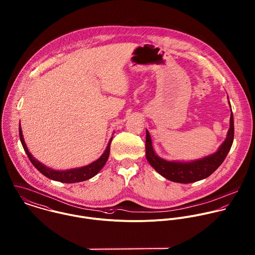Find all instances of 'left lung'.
Segmentation results:
<instances>
[{"mask_svg":"<svg viewBox=\"0 0 255 255\" xmlns=\"http://www.w3.org/2000/svg\"><path fill=\"white\" fill-rule=\"evenodd\" d=\"M231 125L225 142L213 154L191 162L167 161L157 156L153 150L150 133L146 131V157L153 168L163 177L173 182L191 183L211 175L225 160L234 142V115L231 114Z\"/></svg>","mask_w":255,"mask_h":255,"instance_id":"1","label":"left lung"}]
</instances>
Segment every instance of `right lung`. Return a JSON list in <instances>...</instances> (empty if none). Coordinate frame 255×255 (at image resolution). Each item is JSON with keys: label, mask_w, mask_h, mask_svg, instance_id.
<instances>
[{"label": "right lung", "mask_w": 255, "mask_h": 255, "mask_svg": "<svg viewBox=\"0 0 255 255\" xmlns=\"http://www.w3.org/2000/svg\"><path fill=\"white\" fill-rule=\"evenodd\" d=\"M19 138H20V142L21 145L25 151V153L27 154L29 160L32 162V164L46 177L56 180V181H60V182H64V183H74V182H81V181H85L87 179H90L92 177H94L95 175H97L102 167L104 166L105 162L107 161V158L109 156V152H110V142L112 140V138L110 139L107 148L105 150V152L103 153L102 156L97 159L96 161H94L93 163L80 167V168H73V169H69V170H63V171H58V170H54L49 167H46L45 165H43L42 163H40L38 160H36L31 153L28 152L25 142L23 140V136H22V132H21V128H20V124H19Z\"/></svg>", "instance_id": "1"}]
</instances>
